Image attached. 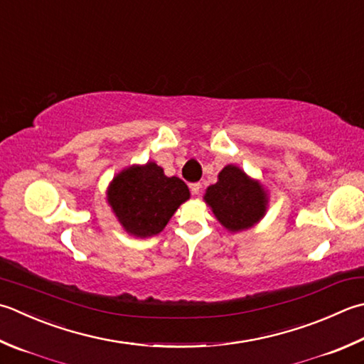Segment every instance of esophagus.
Instances as JSON below:
<instances>
[{"label": "esophagus", "instance_id": "34e87169", "mask_svg": "<svg viewBox=\"0 0 364 364\" xmlns=\"http://www.w3.org/2000/svg\"><path fill=\"white\" fill-rule=\"evenodd\" d=\"M189 188L192 191V194H198V192H200V189H202V184L200 183H192V184H189Z\"/></svg>", "mask_w": 364, "mask_h": 364}]
</instances>
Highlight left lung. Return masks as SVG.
Here are the masks:
<instances>
[{"instance_id":"8db88e82","label":"left lung","mask_w":364,"mask_h":364,"mask_svg":"<svg viewBox=\"0 0 364 364\" xmlns=\"http://www.w3.org/2000/svg\"><path fill=\"white\" fill-rule=\"evenodd\" d=\"M205 200L227 230L240 232L252 227L265 215L267 196L257 181L249 180L243 170L227 166L219 181L206 189Z\"/></svg>"}]
</instances>
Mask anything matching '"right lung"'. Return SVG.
Wrapping results in <instances>:
<instances>
[{"instance_id": "right-lung-1", "label": "right lung", "mask_w": 364, "mask_h": 364, "mask_svg": "<svg viewBox=\"0 0 364 364\" xmlns=\"http://www.w3.org/2000/svg\"><path fill=\"white\" fill-rule=\"evenodd\" d=\"M188 198L184 181L166 176L154 162L124 170L109 188V203L121 225L141 238L158 235Z\"/></svg>"}]
</instances>
